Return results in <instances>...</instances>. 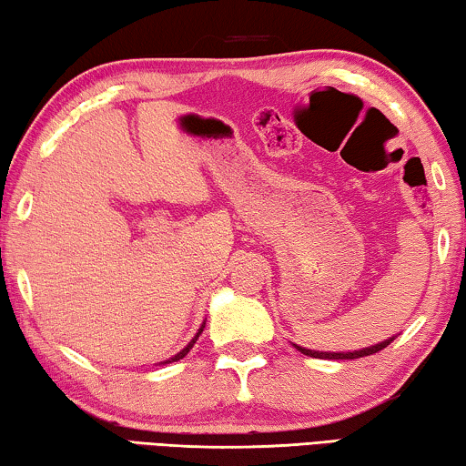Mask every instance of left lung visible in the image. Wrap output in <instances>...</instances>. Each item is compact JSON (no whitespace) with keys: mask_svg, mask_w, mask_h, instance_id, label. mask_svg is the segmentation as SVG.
<instances>
[{"mask_svg":"<svg viewBox=\"0 0 466 466\" xmlns=\"http://www.w3.org/2000/svg\"><path fill=\"white\" fill-rule=\"evenodd\" d=\"M390 341H392V339L381 341V343H378V346H371V348H362V350H359V352H314V350H305V348H301V346H295V348H297L301 354L311 356V359L354 360V359H362V356H371V354H375V352H380V350H384Z\"/></svg>","mask_w":466,"mask_h":466,"instance_id":"left-lung-1","label":"left lung"}]
</instances>
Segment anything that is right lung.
Returning a JSON list of instances; mask_svg holds the SVG:
<instances>
[{"label": "right lung", "mask_w": 466, "mask_h": 466, "mask_svg": "<svg viewBox=\"0 0 466 466\" xmlns=\"http://www.w3.org/2000/svg\"><path fill=\"white\" fill-rule=\"evenodd\" d=\"M201 330H203V329H201ZM201 330H199V333H197V335H195V339H193V341H190V343H188V346H187V348H184L180 354H176V356H174V359H171V360H180V359H184V356H187V354L190 352V348H193V346H195L197 337H199V335H201Z\"/></svg>", "instance_id": "1"}]
</instances>
